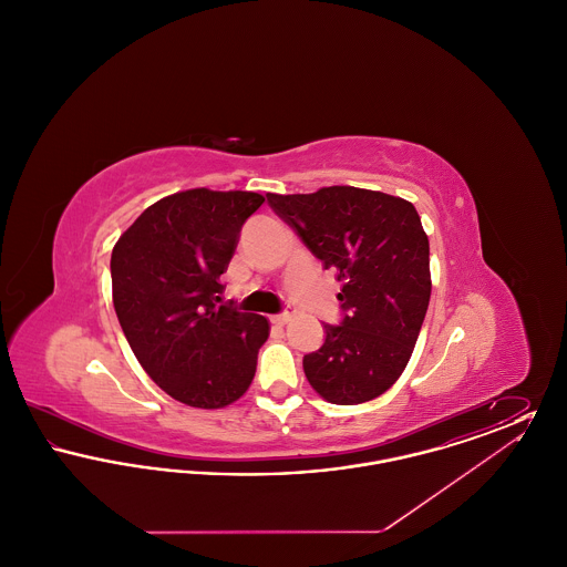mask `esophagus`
Listing matches in <instances>:
<instances>
[{
  "label": "esophagus",
  "instance_id": "34e87169",
  "mask_svg": "<svg viewBox=\"0 0 567 567\" xmlns=\"http://www.w3.org/2000/svg\"><path fill=\"white\" fill-rule=\"evenodd\" d=\"M291 321V312H282V315H274L271 317V323L287 324Z\"/></svg>",
  "mask_w": 567,
  "mask_h": 567
}]
</instances>
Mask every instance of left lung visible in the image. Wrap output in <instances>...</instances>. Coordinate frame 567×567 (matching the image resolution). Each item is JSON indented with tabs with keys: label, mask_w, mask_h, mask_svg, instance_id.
I'll return each mask as SVG.
<instances>
[{
	"label": "left lung",
	"mask_w": 567,
	"mask_h": 567,
	"mask_svg": "<svg viewBox=\"0 0 567 567\" xmlns=\"http://www.w3.org/2000/svg\"><path fill=\"white\" fill-rule=\"evenodd\" d=\"M324 270L342 280V324H324L303 357L312 389L329 404L370 402L395 384L412 357L432 296L430 240L402 197L357 187L268 193Z\"/></svg>",
	"instance_id": "1"
}]
</instances>
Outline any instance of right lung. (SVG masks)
Wrapping results in <instances>:
<instances>
[{
	"instance_id": "add662e5",
	"label": "right lung",
	"mask_w": 567,
	"mask_h": 567,
	"mask_svg": "<svg viewBox=\"0 0 567 567\" xmlns=\"http://www.w3.org/2000/svg\"><path fill=\"white\" fill-rule=\"evenodd\" d=\"M252 190L189 189L137 216L112 248V301L144 372L190 408L215 410L248 391L270 336L261 315L216 306Z\"/></svg>"
}]
</instances>
